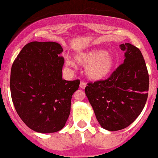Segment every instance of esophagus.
<instances>
[{
    "label": "esophagus",
    "instance_id": "obj_1",
    "mask_svg": "<svg viewBox=\"0 0 158 158\" xmlns=\"http://www.w3.org/2000/svg\"><path fill=\"white\" fill-rule=\"evenodd\" d=\"M86 86V84L84 82V81H81V83H80V87L82 88V89H85V87Z\"/></svg>",
    "mask_w": 158,
    "mask_h": 158
}]
</instances>
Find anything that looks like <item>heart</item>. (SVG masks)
Masks as SVG:
<instances>
[{
  "instance_id": "b5f03b06",
  "label": "heart",
  "mask_w": 158,
  "mask_h": 158,
  "mask_svg": "<svg viewBox=\"0 0 158 158\" xmlns=\"http://www.w3.org/2000/svg\"><path fill=\"white\" fill-rule=\"evenodd\" d=\"M80 64L85 65L86 72L89 78L101 80L109 74L113 68L112 56L101 49H93L87 52H82L75 56ZM65 63L71 67H75V63L69 56L65 57Z\"/></svg>"
}]
</instances>
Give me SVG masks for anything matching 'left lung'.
<instances>
[{
	"label": "left lung",
	"instance_id": "obj_1",
	"mask_svg": "<svg viewBox=\"0 0 158 158\" xmlns=\"http://www.w3.org/2000/svg\"><path fill=\"white\" fill-rule=\"evenodd\" d=\"M124 63L106 80L88 83L85 93L101 126L111 131L131 125L140 114L148 98L149 77L138 48L120 45Z\"/></svg>",
	"mask_w": 158,
	"mask_h": 158
}]
</instances>
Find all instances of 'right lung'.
Masks as SVG:
<instances>
[{"label": "right lung", "instance_id": "1", "mask_svg": "<svg viewBox=\"0 0 158 158\" xmlns=\"http://www.w3.org/2000/svg\"><path fill=\"white\" fill-rule=\"evenodd\" d=\"M63 48L54 42H31L14 60L10 91L15 110L28 127L40 133L59 131L70 114L80 80L62 77Z\"/></svg>", "mask_w": 158, "mask_h": 158}]
</instances>
